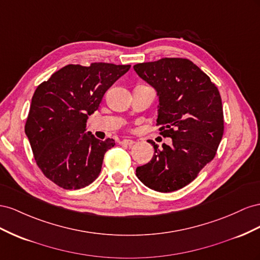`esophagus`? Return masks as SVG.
<instances>
[{
  "instance_id": "34e87169",
  "label": "esophagus",
  "mask_w": 260,
  "mask_h": 260,
  "mask_svg": "<svg viewBox=\"0 0 260 260\" xmlns=\"http://www.w3.org/2000/svg\"><path fill=\"white\" fill-rule=\"evenodd\" d=\"M121 144L124 145V146H132V145L135 144V142L133 139H123Z\"/></svg>"
}]
</instances>
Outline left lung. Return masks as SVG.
Here are the masks:
<instances>
[{"label":"left lung","instance_id":"obj_1","mask_svg":"<svg viewBox=\"0 0 260 260\" xmlns=\"http://www.w3.org/2000/svg\"><path fill=\"white\" fill-rule=\"evenodd\" d=\"M159 94L157 123L172 145L154 148L152 159L136 169L146 186L170 192L194 181L217 153L224 132L221 95L210 77L188 58L163 57L134 65Z\"/></svg>","mask_w":260,"mask_h":260}]
</instances>
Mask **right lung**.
<instances>
[{
    "label": "right lung",
    "mask_w": 260,
    "mask_h": 260,
    "mask_svg": "<svg viewBox=\"0 0 260 260\" xmlns=\"http://www.w3.org/2000/svg\"><path fill=\"white\" fill-rule=\"evenodd\" d=\"M131 65H66L37 87L25 133L37 166L64 189H79L100 174L106 152L115 143L85 134L89 115Z\"/></svg>",
    "instance_id": "obj_1"
}]
</instances>
